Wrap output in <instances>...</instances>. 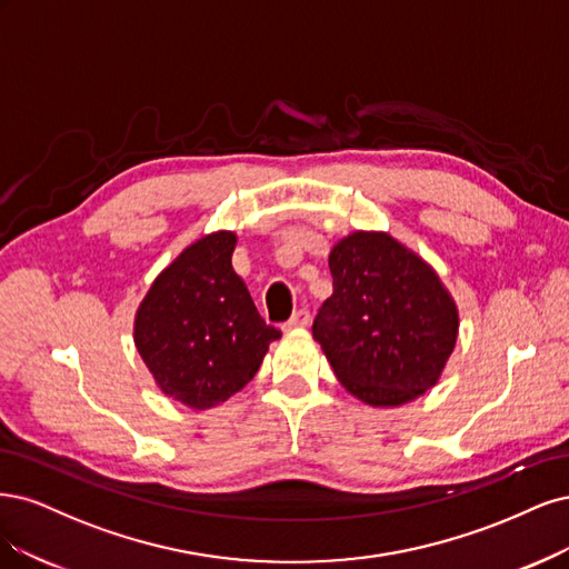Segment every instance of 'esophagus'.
<instances>
[{
  "instance_id": "esophagus-1",
  "label": "esophagus",
  "mask_w": 569,
  "mask_h": 569,
  "mask_svg": "<svg viewBox=\"0 0 569 569\" xmlns=\"http://www.w3.org/2000/svg\"><path fill=\"white\" fill-rule=\"evenodd\" d=\"M309 321H311L309 309H298L296 315L290 317V321H288L286 326H288V328H305V326H309Z\"/></svg>"
}]
</instances>
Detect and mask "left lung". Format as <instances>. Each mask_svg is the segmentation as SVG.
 Wrapping results in <instances>:
<instances>
[{
    "label": "left lung",
    "instance_id": "left-lung-1",
    "mask_svg": "<svg viewBox=\"0 0 569 569\" xmlns=\"http://www.w3.org/2000/svg\"><path fill=\"white\" fill-rule=\"evenodd\" d=\"M333 296L311 326L347 392L399 407L442 376L458 336V309L416 252L390 233L355 231L331 250Z\"/></svg>",
    "mask_w": 569,
    "mask_h": 569
}]
</instances>
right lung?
Instances as JSON below:
<instances>
[{
  "mask_svg": "<svg viewBox=\"0 0 569 569\" xmlns=\"http://www.w3.org/2000/svg\"><path fill=\"white\" fill-rule=\"evenodd\" d=\"M233 248L231 231L191 243L153 281L134 319L137 350L158 388L198 411L243 390L281 338L233 271Z\"/></svg>",
  "mask_w": 569,
  "mask_h": 569,
  "instance_id": "add662e5",
  "label": "right lung"
}]
</instances>
